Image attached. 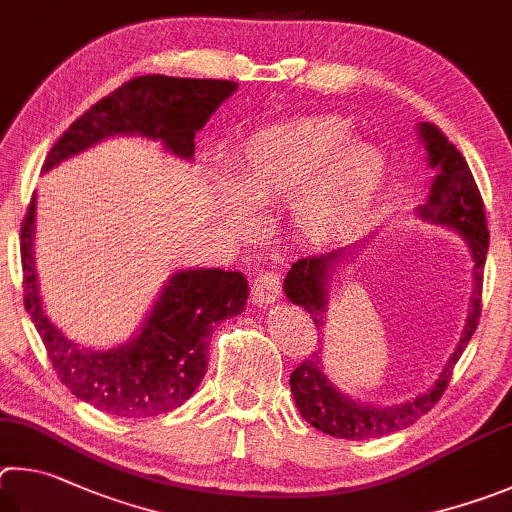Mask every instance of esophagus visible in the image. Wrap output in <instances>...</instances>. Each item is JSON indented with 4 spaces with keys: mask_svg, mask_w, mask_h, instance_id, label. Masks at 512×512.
Listing matches in <instances>:
<instances>
[{
    "mask_svg": "<svg viewBox=\"0 0 512 512\" xmlns=\"http://www.w3.org/2000/svg\"><path fill=\"white\" fill-rule=\"evenodd\" d=\"M281 297V279L274 272H261L251 283V299L258 306H270Z\"/></svg>",
    "mask_w": 512,
    "mask_h": 512,
    "instance_id": "1",
    "label": "esophagus"
}]
</instances>
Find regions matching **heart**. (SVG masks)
Instances as JSON below:
<instances>
[{
	"mask_svg": "<svg viewBox=\"0 0 512 512\" xmlns=\"http://www.w3.org/2000/svg\"><path fill=\"white\" fill-rule=\"evenodd\" d=\"M236 191L256 206L290 202L292 233L310 247H333L369 220L387 179V159L351 139L335 116L261 128L231 166Z\"/></svg>",
	"mask_w": 512,
	"mask_h": 512,
	"instance_id": "b5f03b06",
	"label": "heart"
}]
</instances>
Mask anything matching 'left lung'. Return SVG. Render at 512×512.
<instances>
[{"label":"left lung","instance_id":"obj_1","mask_svg":"<svg viewBox=\"0 0 512 512\" xmlns=\"http://www.w3.org/2000/svg\"><path fill=\"white\" fill-rule=\"evenodd\" d=\"M420 141L425 143L429 166L436 170L427 202L418 206V213L423 220L443 227H452L470 247L472 256V299L470 312L465 319L463 333L456 351L447 360L443 373L425 393L411 398L407 402L393 407H375L362 405L348 396H344L333 382L326 378L321 353L308 357L301 362L290 375V391L297 402L299 414L306 423L321 429L324 434L348 438V441H364V438H378L398 432L414 425L420 416H425L447 389V382L452 378V371L465 346L477 330L481 317V288H483V265L488 254V224L483 200L474 182L468 161L456 150L454 143L447 141L445 134L434 123H418ZM353 258L351 251L335 249L326 256H306L290 267L288 276L283 281L285 297L292 303L306 308L315 321L317 330L326 324L328 308V285L333 281V272L339 265Z\"/></svg>","mask_w":512,"mask_h":512}]
</instances>
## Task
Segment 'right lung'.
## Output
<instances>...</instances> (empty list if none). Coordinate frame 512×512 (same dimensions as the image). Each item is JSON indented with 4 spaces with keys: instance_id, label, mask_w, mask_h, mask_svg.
<instances>
[{
    "instance_id": "1",
    "label": "right lung",
    "mask_w": 512,
    "mask_h": 512,
    "mask_svg": "<svg viewBox=\"0 0 512 512\" xmlns=\"http://www.w3.org/2000/svg\"><path fill=\"white\" fill-rule=\"evenodd\" d=\"M233 80L139 76L89 107L53 143L44 170L114 134H141L191 159L195 132L236 92ZM35 195L22 222L24 308L62 384L87 405L112 416L168 414L193 396L206 373L215 326L245 310L247 279L240 272L179 270L170 276L139 333L110 351L71 342L42 308L35 272Z\"/></svg>"
}]
</instances>
